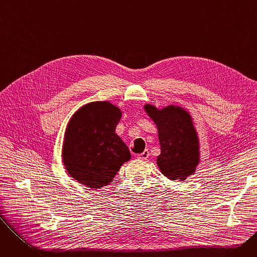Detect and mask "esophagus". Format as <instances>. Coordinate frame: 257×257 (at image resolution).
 <instances>
[{
  "instance_id": "esophagus-1",
  "label": "esophagus",
  "mask_w": 257,
  "mask_h": 257,
  "mask_svg": "<svg viewBox=\"0 0 257 257\" xmlns=\"http://www.w3.org/2000/svg\"><path fill=\"white\" fill-rule=\"evenodd\" d=\"M149 155H150L149 151L145 150L143 153H141V154L138 155V158H139V159H142V160H146L148 157H149Z\"/></svg>"
}]
</instances>
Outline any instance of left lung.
I'll list each match as a JSON object with an SVG mask.
<instances>
[{"label":"left lung","instance_id":"1","mask_svg":"<svg viewBox=\"0 0 257 257\" xmlns=\"http://www.w3.org/2000/svg\"><path fill=\"white\" fill-rule=\"evenodd\" d=\"M144 109L158 130L161 153L157 166L160 172L171 180L180 181L194 175L200 163V147L191 114L175 105L158 109L146 104Z\"/></svg>","mask_w":257,"mask_h":257}]
</instances>
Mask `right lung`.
<instances>
[{"instance_id":"obj_1","label":"right lung","mask_w":257,"mask_h":257,"mask_svg":"<svg viewBox=\"0 0 257 257\" xmlns=\"http://www.w3.org/2000/svg\"><path fill=\"white\" fill-rule=\"evenodd\" d=\"M120 117L119 108L107 101L85 104L73 114L62 147L63 164L72 178L97 190L109 184L131 158L115 133Z\"/></svg>"}]
</instances>
